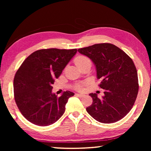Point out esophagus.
<instances>
[{
    "label": "esophagus",
    "instance_id": "34e87169",
    "mask_svg": "<svg viewBox=\"0 0 151 151\" xmlns=\"http://www.w3.org/2000/svg\"><path fill=\"white\" fill-rule=\"evenodd\" d=\"M76 95L77 96H78V97H83V96H85V94H76Z\"/></svg>",
    "mask_w": 151,
    "mask_h": 151
}]
</instances>
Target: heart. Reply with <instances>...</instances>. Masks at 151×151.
Here are the masks:
<instances>
[{"mask_svg":"<svg viewBox=\"0 0 151 151\" xmlns=\"http://www.w3.org/2000/svg\"><path fill=\"white\" fill-rule=\"evenodd\" d=\"M87 60H89V59L87 57H85V56H78V57L76 58L75 63L76 65L78 66L79 65H81V64H83V63H85ZM75 88L77 89L78 91H82L83 89V84H80V85H76Z\"/></svg>","mask_w":151,"mask_h":151,"instance_id":"obj_1","label":"heart"}]
</instances>
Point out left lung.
<instances>
[{"label":"left lung","mask_w":151,"mask_h":151,"mask_svg":"<svg viewBox=\"0 0 151 151\" xmlns=\"http://www.w3.org/2000/svg\"><path fill=\"white\" fill-rule=\"evenodd\" d=\"M95 65L99 86L104 90L99 98L89 94L93 104L86 111L96 121L113 123L127 115L133 106L139 92L137 68L133 61L121 48L110 43L95 44L78 49Z\"/></svg>","instance_id":"obj_1"}]
</instances>
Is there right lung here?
<instances>
[{
    "label": "right lung",
    "mask_w": 151,
    "mask_h": 151,
    "mask_svg": "<svg viewBox=\"0 0 151 151\" xmlns=\"http://www.w3.org/2000/svg\"><path fill=\"white\" fill-rule=\"evenodd\" d=\"M77 49L48 48L35 51L19 67L14 78V100L20 112L32 124L48 126L57 122L65 111L73 92L60 97L52 93L58 78Z\"/></svg>",
    "instance_id": "right-lung-1"
}]
</instances>
